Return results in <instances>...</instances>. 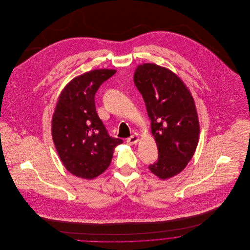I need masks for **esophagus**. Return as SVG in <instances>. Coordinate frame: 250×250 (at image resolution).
<instances>
[{
	"label": "esophagus",
	"mask_w": 250,
	"mask_h": 250,
	"mask_svg": "<svg viewBox=\"0 0 250 250\" xmlns=\"http://www.w3.org/2000/svg\"><path fill=\"white\" fill-rule=\"evenodd\" d=\"M140 141V136L138 134H135L133 136H131L128 140H127V143L131 144V145H134V144H137Z\"/></svg>",
	"instance_id": "1"
}]
</instances>
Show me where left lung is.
<instances>
[{"label": "left lung", "instance_id": "obj_1", "mask_svg": "<svg viewBox=\"0 0 250 250\" xmlns=\"http://www.w3.org/2000/svg\"><path fill=\"white\" fill-rule=\"evenodd\" d=\"M134 82L143 95L158 162L150 171L162 180L179 174L191 160L199 141V121L190 91L178 76L155 63L136 68Z\"/></svg>", "mask_w": 250, "mask_h": 250}]
</instances>
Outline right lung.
<instances>
[{
	"instance_id": "right-lung-1",
	"label": "right lung",
	"mask_w": 250,
	"mask_h": 250,
	"mask_svg": "<svg viewBox=\"0 0 250 250\" xmlns=\"http://www.w3.org/2000/svg\"><path fill=\"white\" fill-rule=\"evenodd\" d=\"M114 69H95L75 77L62 90L52 117V138L65 168L79 178H95L110 164L123 143L108 136L94 97Z\"/></svg>"
}]
</instances>
